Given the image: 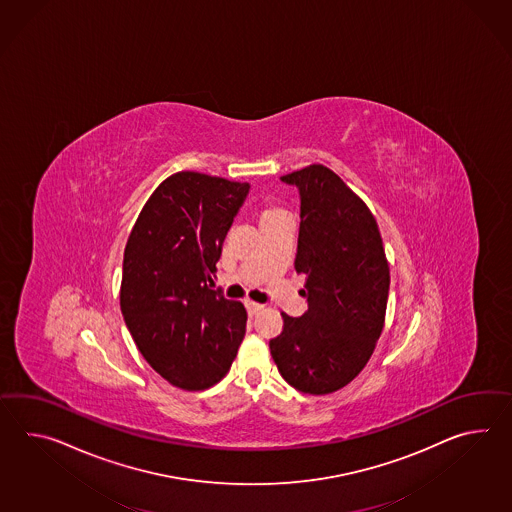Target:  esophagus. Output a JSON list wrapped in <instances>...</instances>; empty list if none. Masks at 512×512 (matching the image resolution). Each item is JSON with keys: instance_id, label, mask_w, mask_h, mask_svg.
Masks as SVG:
<instances>
[{"instance_id": "esophagus-1", "label": "esophagus", "mask_w": 512, "mask_h": 512, "mask_svg": "<svg viewBox=\"0 0 512 512\" xmlns=\"http://www.w3.org/2000/svg\"><path fill=\"white\" fill-rule=\"evenodd\" d=\"M246 309H248V314H250V316H255V314H259V312L264 309V305H261V303H255V301H246Z\"/></svg>"}]
</instances>
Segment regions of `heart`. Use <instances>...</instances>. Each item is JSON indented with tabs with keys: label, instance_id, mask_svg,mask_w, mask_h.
Returning <instances> with one entry per match:
<instances>
[{
	"label": "heart",
	"instance_id": "1",
	"mask_svg": "<svg viewBox=\"0 0 512 512\" xmlns=\"http://www.w3.org/2000/svg\"><path fill=\"white\" fill-rule=\"evenodd\" d=\"M283 214H287V211H283L281 207H277V205H272V203H266V205L262 207L261 211V224L262 222H268V220H274V218H279V216H283Z\"/></svg>",
	"mask_w": 512,
	"mask_h": 512
}]
</instances>
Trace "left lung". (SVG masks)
I'll list each match as a JSON object with an SVG mask.
<instances>
[{
  "label": "left lung",
  "instance_id": "8db88e82",
  "mask_svg": "<svg viewBox=\"0 0 512 512\" xmlns=\"http://www.w3.org/2000/svg\"><path fill=\"white\" fill-rule=\"evenodd\" d=\"M300 188L296 272L305 275L309 309L285 312L270 353L288 385L331 394L361 374L385 327L390 268L368 205L324 164L281 177Z\"/></svg>",
  "mask_w": 512,
  "mask_h": 512
}]
</instances>
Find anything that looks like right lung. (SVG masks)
Wrapping results in <instances>:
<instances>
[{
  "label": "right lung",
  "mask_w": 512,
  "mask_h": 512,
  "mask_svg": "<svg viewBox=\"0 0 512 512\" xmlns=\"http://www.w3.org/2000/svg\"><path fill=\"white\" fill-rule=\"evenodd\" d=\"M248 183L200 172L166 177L124 251L120 309L138 351L170 385H216L237 357L248 312L212 290L225 235Z\"/></svg>",
  "instance_id": "right-lung-1"
}]
</instances>
